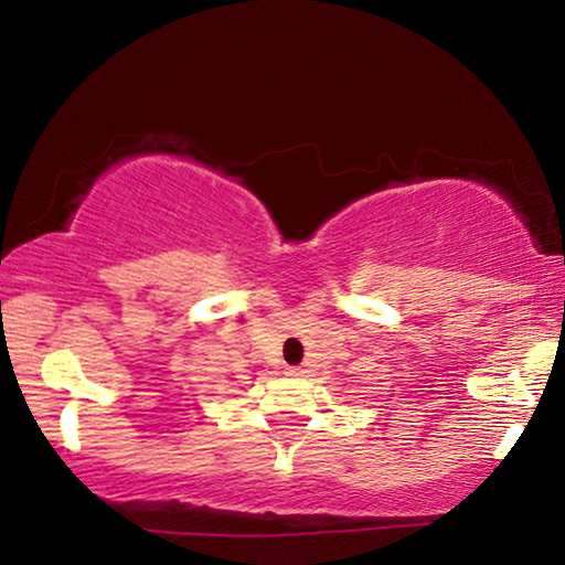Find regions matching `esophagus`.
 I'll list each match as a JSON object with an SVG mask.
<instances>
[{
	"instance_id": "obj_1",
	"label": "esophagus",
	"mask_w": 565,
	"mask_h": 565,
	"mask_svg": "<svg viewBox=\"0 0 565 565\" xmlns=\"http://www.w3.org/2000/svg\"><path fill=\"white\" fill-rule=\"evenodd\" d=\"M284 373L289 377H301V375H305V370H301V367H286Z\"/></svg>"
}]
</instances>
